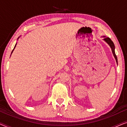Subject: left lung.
<instances>
[{
	"mask_svg": "<svg viewBox=\"0 0 127 127\" xmlns=\"http://www.w3.org/2000/svg\"><path fill=\"white\" fill-rule=\"evenodd\" d=\"M103 37H105V36H103ZM104 40L106 41V42L107 43V44H109V46H110V47H111V48H112V53H113V54L114 58H115L116 62H117V56H116V55L115 54V51H114L115 46H114L113 42L112 40H111L109 37H105V39H104Z\"/></svg>",
	"mask_w": 127,
	"mask_h": 127,
	"instance_id": "obj_1",
	"label": "left lung"
}]
</instances>
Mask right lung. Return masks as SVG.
I'll use <instances>...</instances> for the list:
<instances>
[{
    "label": "right lung",
    "instance_id": "1",
    "mask_svg": "<svg viewBox=\"0 0 127 127\" xmlns=\"http://www.w3.org/2000/svg\"><path fill=\"white\" fill-rule=\"evenodd\" d=\"M16 45H17V44H15V47H14V49L13 50V51H12V52H11V54H12V53H13V51H14V48H15V46H16Z\"/></svg>",
    "mask_w": 127,
    "mask_h": 127
}]
</instances>
